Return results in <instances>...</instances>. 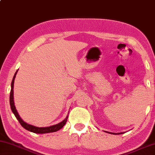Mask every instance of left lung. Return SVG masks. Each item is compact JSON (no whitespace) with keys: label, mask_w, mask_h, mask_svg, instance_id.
<instances>
[{"label":"left lung","mask_w":155,"mask_h":155,"mask_svg":"<svg viewBox=\"0 0 155 155\" xmlns=\"http://www.w3.org/2000/svg\"><path fill=\"white\" fill-rule=\"evenodd\" d=\"M107 133H109V132H107ZM110 134H112V133H110Z\"/></svg>","instance_id":"obj_1"}]
</instances>
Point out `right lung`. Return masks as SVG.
<instances>
[{"mask_svg":"<svg viewBox=\"0 0 155 155\" xmlns=\"http://www.w3.org/2000/svg\"><path fill=\"white\" fill-rule=\"evenodd\" d=\"M18 71L15 72L14 76H13L12 82V89H11V92H10V97H9V101H10V106H11V109H12L13 113L14 114L16 118L18 119V121L20 122V123L21 126H22L24 129L28 130L29 131L35 133V134H47V133H51V132H56L57 131H58L61 129H62V127H64V125L66 124V122L67 121V118L68 116H67L66 118L64 120H62L61 123H60L57 124H55V125L53 126H50V127H35L33 125H31V124H28L26 123L25 122H24L21 118H20V116H19L18 113L17 112V110L15 109V107L14 105V101H13V84H14V80L16 75V73H17Z\"/></svg>","mask_w":155,"mask_h":155,"instance_id":"add662e5","label":"right lung"}]
</instances>
